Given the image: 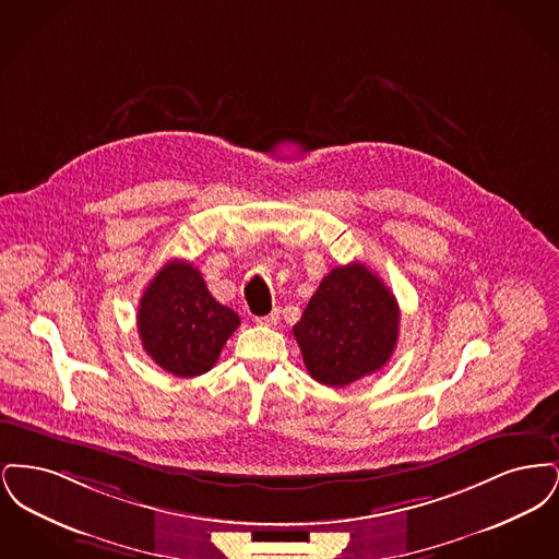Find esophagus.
Returning <instances> with one entry per match:
<instances>
[{
  "mask_svg": "<svg viewBox=\"0 0 559 559\" xmlns=\"http://www.w3.org/2000/svg\"><path fill=\"white\" fill-rule=\"evenodd\" d=\"M258 324H266V326H272V324H276L278 322V310H274V312H270L267 317H258L255 319Z\"/></svg>",
  "mask_w": 559,
  "mask_h": 559,
  "instance_id": "34e87169",
  "label": "esophagus"
}]
</instances>
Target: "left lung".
Returning <instances> with one entry per match:
<instances>
[{"mask_svg": "<svg viewBox=\"0 0 559 559\" xmlns=\"http://www.w3.org/2000/svg\"><path fill=\"white\" fill-rule=\"evenodd\" d=\"M399 326L394 293L365 264L352 262L322 278L293 335L312 379L344 388L390 360Z\"/></svg>", "mask_w": 559, "mask_h": 559, "instance_id": "8db88e82", "label": "left lung"}]
</instances>
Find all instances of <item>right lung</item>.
<instances>
[{
	"label": "right lung",
	"instance_id": "1",
	"mask_svg": "<svg viewBox=\"0 0 559 559\" xmlns=\"http://www.w3.org/2000/svg\"><path fill=\"white\" fill-rule=\"evenodd\" d=\"M239 324V314L215 301L201 272L185 260L160 267L138 308L144 352L176 377L210 371Z\"/></svg>",
	"mask_w": 559,
	"mask_h": 559
}]
</instances>
